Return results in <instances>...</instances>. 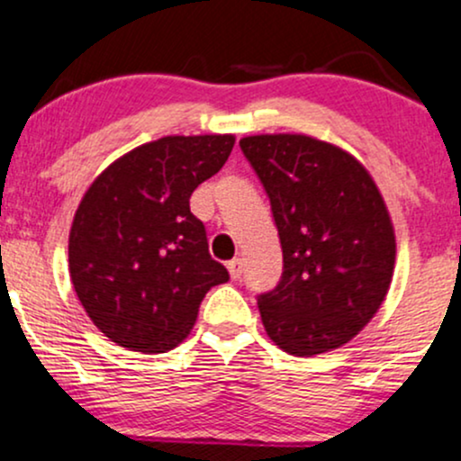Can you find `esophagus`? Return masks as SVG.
Returning a JSON list of instances; mask_svg holds the SVG:
<instances>
[{
  "instance_id": "esophagus-1",
  "label": "esophagus",
  "mask_w": 461,
  "mask_h": 461,
  "mask_svg": "<svg viewBox=\"0 0 461 461\" xmlns=\"http://www.w3.org/2000/svg\"><path fill=\"white\" fill-rule=\"evenodd\" d=\"M227 268H230L231 279H238L242 275V260H240V258H234V260L227 262Z\"/></svg>"
}]
</instances>
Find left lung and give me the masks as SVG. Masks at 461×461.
<instances>
[{
  "mask_svg": "<svg viewBox=\"0 0 461 461\" xmlns=\"http://www.w3.org/2000/svg\"><path fill=\"white\" fill-rule=\"evenodd\" d=\"M264 186L284 271L258 294L268 338L293 356L351 340L390 288L394 231L366 168L347 151L303 134L240 140Z\"/></svg>",
  "mask_w": 461,
  "mask_h": 461,
  "instance_id": "obj_1",
  "label": "left lung"
}]
</instances>
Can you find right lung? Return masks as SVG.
I'll return each instance as SVG.
<instances>
[{
    "instance_id": "right-lung-1",
    "label": "right lung",
    "mask_w": 461,
    "mask_h": 461,
    "mask_svg": "<svg viewBox=\"0 0 461 461\" xmlns=\"http://www.w3.org/2000/svg\"><path fill=\"white\" fill-rule=\"evenodd\" d=\"M234 136H164L125 153L93 182L68 236L79 303L110 340L164 353L230 273L208 251L190 194L223 168Z\"/></svg>"
}]
</instances>
